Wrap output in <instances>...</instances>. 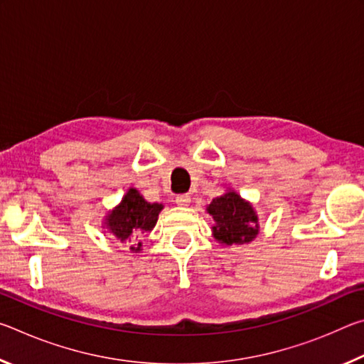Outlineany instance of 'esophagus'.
<instances>
[{
    "instance_id": "esophagus-1",
    "label": "esophagus",
    "mask_w": 364,
    "mask_h": 364,
    "mask_svg": "<svg viewBox=\"0 0 364 364\" xmlns=\"http://www.w3.org/2000/svg\"><path fill=\"white\" fill-rule=\"evenodd\" d=\"M175 202H176L178 205L186 207V205H189V202H191V196H189V194H180V196H176Z\"/></svg>"
}]
</instances>
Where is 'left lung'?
Masks as SVG:
<instances>
[{
    "label": "left lung",
    "mask_w": 364,
    "mask_h": 364,
    "mask_svg": "<svg viewBox=\"0 0 364 364\" xmlns=\"http://www.w3.org/2000/svg\"><path fill=\"white\" fill-rule=\"evenodd\" d=\"M207 212L215 220L213 236L221 244H245L258 234L254 208L236 193H226L213 199Z\"/></svg>",
    "instance_id": "8db88e82"
}]
</instances>
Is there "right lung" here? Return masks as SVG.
I'll list each match as a JSON object with an SVG mask.
<instances>
[{"mask_svg":"<svg viewBox=\"0 0 364 364\" xmlns=\"http://www.w3.org/2000/svg\"><path fill=\"white\" fill-rule=\"evenodd\" d=\"M160 204H149L139 196L136 189H130L123 197L120 205L110 212L107 217V228L122 242L138 239L139 234L149 232L157 223ZM133 250H141V242Z\"/></svg>","mask_w":364,"mask_h":364,"instance_id":"right-lung-1","label":"right lung"}]
</instances>
